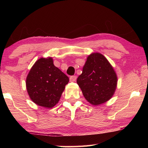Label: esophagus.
Here are the masks:
<instances>
[{
    "mask_svg": "<svg viewBox=\"0 0 148 148\" xmlns=\"http://www.w3.org/2000/svg\"><path fill=\"white\" fill-rule=\"evenodd\" d=\"M77 79V76H72L70 77V81L73 82H75Z\"/></svg>",
    "mask_w": 148,
    "mask_h": 148,
    "instance_id": "esophagus-1",
    "label": "esophagus"
}]
</instances>
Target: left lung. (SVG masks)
I'll use <instances>...</instances> for the list:
<instances>
[{"label": "left lung", "instance_id": "left-lung-1", "mask_svg": "<svg viewBox=\"0 0 148 148\" xmlns=\"http://www.w3.org/2000/svg\"><path fill=\"white\" fill-rule=\"evenodd\" d=\"M117 76L113 67L102 54L92 53L87 57L81 75L77 79L85 98L93 105L108 101L117 86Z\"/></svg>", "mask_w": 148, "mask_h": 148}]
</instances>
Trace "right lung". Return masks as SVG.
I'll use <instances>...</instances> for the list:
<instances>
[{"mask_svg":"<svg viewBox=\"0 0 148 148\" xmlns=\"http://www.w3.org/2000/svg\"><path fill=\"white\" fill-rule=\"evenodd\" d=\"M69 82V77L55 66L52 58H40L30 71L26 86L35 104L51 108L59 102Z\"/></svg>","mask_w":148,"mask_h":148,"instance_id":"obj_1","label":"right lung"}]
</instances>
